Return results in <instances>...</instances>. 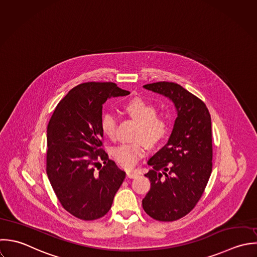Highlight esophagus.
I'll return each mask as SVG.
<instances>
[{
	"instance_id": "34e87169",
	"label": "esophagus",
	"mask_w": 257,
	"mask_h": 257,
	"mask_svg": "<svg viewBox=\"0 0 257 257\" xmlns=\"http://www.w3.org/2000/svg\"><path fill=\"white\" fill-rule=\"evenodd\" d=\"M139 175L137 171H126V177L127 178H135Z\"/></svg>"
}]
</instances>
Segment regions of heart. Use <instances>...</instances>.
<instances>
[{
	"mask_svg": "<svg viewBox=\"0 0 257 257\" xmlns=\"http://www.w3.org/2000/svg\"><path fill=\"white\" fill-rule=\"evenodd\" d=\"M127 113L142 124L139 135L149 145H156L162 141L169 131V122L166 118L158 116V110L152 103L143 98L136 97L125 105ZM117 118L111 111L104 112L100 119V127L103 134L113 138L116 133ZM115 162L122 168L131 169L146 155L144 143L122 144L114 148L111 152Z\"/></svg>",
	"mask_w": 257,
	"mask_h": 257,
	"instance_id": "obj_1",
	"label": "heart"
}]
</instances>
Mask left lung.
I'll return each instance as SVG.
<instances>
[{"label": "left lung", "instance_id": "obj_1", "mask_svg": "<svg viewBox=\"0 0 257 257\" xmlns=\"http://www.w3.org/2000/svg\"><path fill=\"white\" fill-rule=\"evenodd\" d=\"M169 97L177 116L168 144L148 162L151 189L143 199L145 211L160 221L177 220L200 199L212 171L211 117L205 103L169 82L145 85Z\"/></svg>", "mask_w": 257, "mask_h": 257}]
</instances>
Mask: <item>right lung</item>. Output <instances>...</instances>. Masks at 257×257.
<instances>
[{
	"label": "right lung",
	"instance_id": "1",
	"mask_svg": "<svg viewBox=\"0 0 257 257\" xmlns=\"http://www.w3.org/2000/svg\"><path fill=\"white\" fill-rule=\"evenodd\" d=\"M127 94L113 83L81 84L58 103L49 121L47 174L62 206L80 219L106 214L125 177L102 149L100 119L107 98ZM100 161L104 167L98 168Z\"/></svg>",
	"mask_w": 257,
	"mask_h": 257
}]
</instances>
